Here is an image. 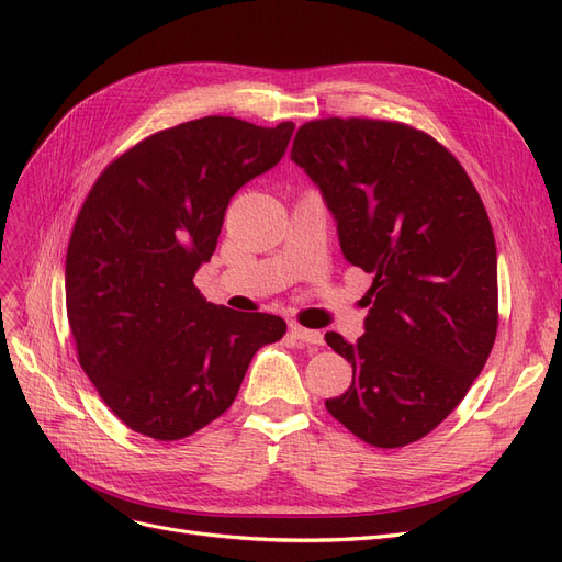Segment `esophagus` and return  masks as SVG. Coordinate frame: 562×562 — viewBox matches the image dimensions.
Here are the masks:
<instances>
[{
  "label": "esophagus",
  "mask_w": 562,
  "mask_h": 562,
  "mask_svg": "<svg viewBox=\"0 0 562 562\" xmlns=\"http://www.w3.org/2000/svg\"><path fill=\"white\" fill-rule=\"evenodd\" d=\"M291 335L295 339H300L302 345H314L321 347L323 345V335L318 330H310V328H302L300 323H291Z\"/></svg>",
  "instance_id": "obj_1"
}]
</instances>
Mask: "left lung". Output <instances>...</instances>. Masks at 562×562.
I'll use <instances>...</instances> for the list:
<instances>
[{"label": "left lung", "mask_w": 562, "mask_h": 562, "mask_svg": "<svg viewBox=\"0 0 562 562\" xmlns=\"http://www.w3.org/2000/svg\"><path fill=\"white\" fill-rule=\"evenodd\" d=\"M291 159L323 192L345 258L372 274L366 333L326 342L353 368L328 413L375 448L424 438L462 403L497 337V248L448 147L401 122L302 124Z\"/></svg>", "instance_id": "obj_1"}]
</instances>
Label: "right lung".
Listing matches in <instances>:
<instances>
[{
  "instance_id": "add662e5",
  "label": "right lung",
  "mask_w": 562,
  "mask_h": 562,
  "mask_svg": "<svg viewBox=\"0 0 562 562\" xmlns=\"http://www.w3.org/2000/svg\"><path fill=\"white\" fill-rule=\"evenodd\" d=\"M295 124L203 116L147 135L98 176L67 244L77 359L128 429L180 440L234 403L252 353L285 321L234 312L194 285L229 199L283 157Z\"/></svg>"
}]
</instances>
